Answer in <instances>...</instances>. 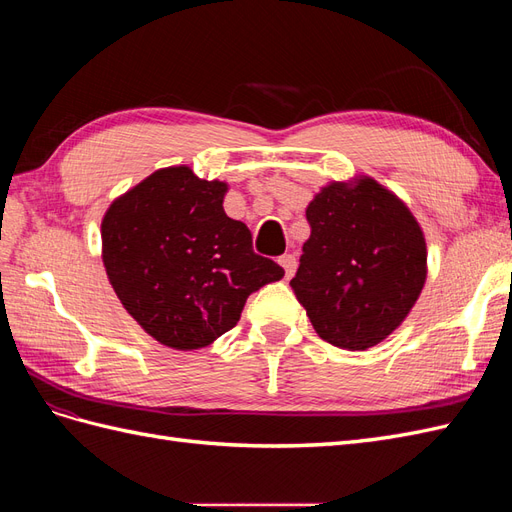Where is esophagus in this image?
<instances>
[{"label":"esophagus","instance_id":"34e87169","mask_svg":"<svg viewBox=\"0 0 512 512\" xmlns=\"http://www.w3.org/2000/svg\"><path fill=\"white\" fill-rule=\"evenodd\" d=\"M280 265L284 267L286 277L290 280V277L294 275V271H297V258H294L292 254H284V256H280Z\"/></svg>","mask_w":512,"mask_h":512}]
</instances>
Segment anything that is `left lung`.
I'll return each mask as SVG.
<instances>
[{
    "instance_id": "1",
    "label": "left lung",
    "mask_w": 512,
    "mask_h": 512,
    "mask_svg": "<svg viewBox=\"0 0 512 512\" xmlns=\"http://www.w3.org/2000/svg\"><path fill=\"white\" fill-rule=\"evenodd\" d=\"M305 215L312 235L290 286L312 327L344 350L380 344L425 286L421 224L404 200L367 175L327 183Z\"/></svg>"
}]
</instances>
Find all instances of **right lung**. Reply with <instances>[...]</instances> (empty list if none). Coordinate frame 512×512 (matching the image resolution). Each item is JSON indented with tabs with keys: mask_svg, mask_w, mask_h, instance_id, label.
Wrapping results in <instances>:
<instances>
[{
	"mask_svg": "<svg viewBox=\"0 0 512 512\" xmlns=\"http://www.w3.org/2000/svg\"><path fill=\"white\" fill-rule=\"evenodd\" d=\"M226 181L190 166L151 173L102 218V262L117 299L156 342L213 344L241 318L252 292L284 277L252 250V232L224 211Z\"/></svg>",
	"mask_w": 512,
	"mask_h": 512,
	"instance_id": "right-lung-1",
	"label": "right lung"
}]
</instances>
